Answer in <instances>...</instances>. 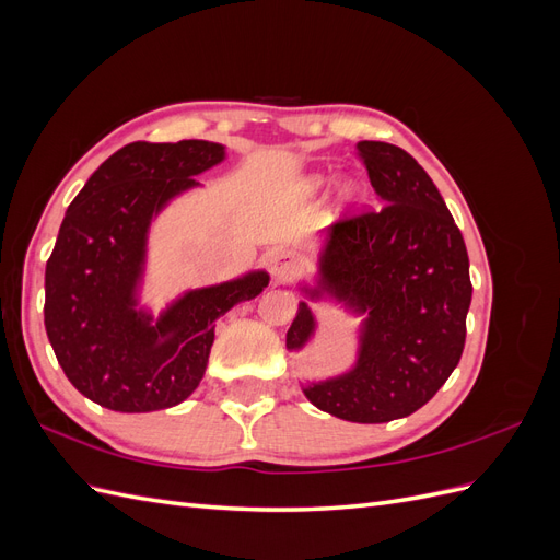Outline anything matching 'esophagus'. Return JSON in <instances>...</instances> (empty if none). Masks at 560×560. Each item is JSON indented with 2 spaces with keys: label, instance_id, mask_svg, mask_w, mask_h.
<instances>
[{
  "label": "esophagus",
  "instance_id": "esophagus-1",
  "mask_svg": "<svg viewBox=\"0 0 560 560\" xmlns=\"http://www.w3.org/2000/svg\"><path fill=\"white\" fill-rule=\"evenodd\" d=\"M268 270H270V273H273V278L280 280V282L290 280V278L294 276V270H296V257H294V252L287 249V247H280V249L270 252V254H268Z\"/></svg>",
  "mask_w": 560,
  "mask_h": 560
}]
</instances>
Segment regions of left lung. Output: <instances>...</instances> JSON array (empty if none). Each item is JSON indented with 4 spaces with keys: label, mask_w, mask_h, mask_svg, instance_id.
Masks as SVG:
<instances>
[{
    "label": "left lung",
    "mask_w": 560,
    "mask_h": 560,
    "mask_svg": "<svg viewBox=\"0 0 560 560\" xmlns=\"http://www.w3.org/2000/svg\"><path fill=\"white\" fill-rule=\"evenodd\" d=\"M381 206L338 219L322 257V290L369 313L358 366L303 389L336 418L389 422L425 406L463 358L471 303L469 257L442 194L404 149L358 142ZM306 303L287 331L313 334Z\"/></svg>",
    "instance_id": "8db88e82"
}]
</instances>
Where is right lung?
<instances>
[{
    "instance_id": "add662e5",
    "label": "right lung",
    "mask_w": 560,
    "mask_h": 560,
    "mask_svg": "<svg viewBox=\"0 0 560 560\" xmlns=\"http://www.w3.org/2000/svg\"><path fill=\"white\" fill-rule=\"evenodd\" d=\"M222 159L224 147L206 140L132 142L67 208L46 261L44 327L65 376L105 409L147 413L184 401L206 374L214 319L268 284L259 270L189 292L156 325L132 308L151 217Z\"/></svg>"
}]
</instances>
